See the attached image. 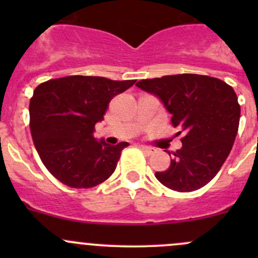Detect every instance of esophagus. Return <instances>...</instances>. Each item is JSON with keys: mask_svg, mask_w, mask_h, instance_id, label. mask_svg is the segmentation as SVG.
Returning <instances> with one entry per match:
<instances>
[{"mask_svg": "<svg viewBox=\"0 0 258 258\" xmlns=\"http://www.w3.org/2000/svg\"><path fill=\"white\" fill-rule=\"evenodd\" d=\"M141 148H142V150L145 151L146 153H147V155H152V153H155V152H156V148H153V147H150V146L141 145Z\"/></svg>", "mask_w": 258, "mask_h": 258, "instance_id": "obj_1", "label": "esophagus"}]
</instances>
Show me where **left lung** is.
Returning <instances> with one entry per match:
<instances>
[{"mask_svg":"<svg viewBox=\"0 0 258 258\" xmlns=\"http://www.w3.org/2000/svg\"><path fill=\"white\" fill-rule=\"evenodd\" d=\"M156 96L172 114L173 127L183 134L182 147L173 153L170 167L155 176L178 192L207 184L217 175L232 150L241 107L231 86L215 77L182 74L136 83Z\"/></svg>","mask_w":258,"mask_h":258,"instance_id":"left-lung-1","label":"left lung"}]
</instances>
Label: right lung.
Masks as SVG:
<instances>
[{"label": "right lung", "mask_w": 258, "mask_h": 258, "mask_svg": "<svg viewBox=\"0 0 258 258\" xmlns=\"http://www.w3.org/2000/svg\"><path fill=\"white\" fill-rule=\"evenodd\" d=\"M135 80L69 76L41 83L30 101V127L36 150L46 168L74 188H91L114 172L128 142L108 145L93 137L116 95Z\"/></svg>", "instance_id": "add662e5"}]
</instances>
